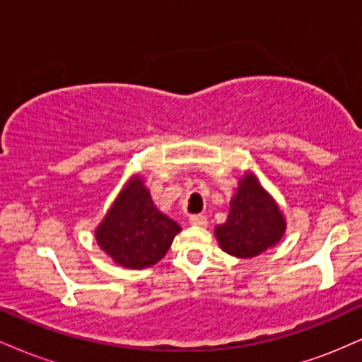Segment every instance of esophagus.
I'll use <instances>...</instances> for the list:
<instances>
[{
  "label": "esophagus",
  "mask_w": 362,
  "mask_h": 362,
  "mask_svg": "<svg viewBox=\"0 0 362 362\" xmlns=\"http://www.w3.org/2000/svg\"><path fill=\"white\" fill-rule=\"evenodd\" d=\"M190 224H192V226H201V228H204V226H207V218L204 214H194V216H190Z\"/></svg>",
  "instance_id": "esophagus-1"
}]
</instances>
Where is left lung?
<instances>
[{"label": "left lung", "mask_w": 362, "mask_h": 362, "mask_svg": "<svg viewBox=\"0 0 362 362\" xmlns=\"http://www.w3.org/2000/svg\"><path fill=\"white\" fill-rule=\"evenodd\" d=\"M284 231L286 219L277 202L253 173H247L230 201L228 219L216 226L214 235L226 253L252 259L279 243Z\"/></svg>", "instance_id": "left-lung-1"}]
</instances>
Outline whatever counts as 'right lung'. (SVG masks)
I'll return each mask as SVG.
<instances>
[{"mask_svg": "<svg viewBox=\"0 0 362 362\" xmlns=\"http://www.w3.org/2000/svg\"><path fill=\"white\" fill-rule=\"evenodd\" d=\"M182 228L158 211L143 178H129L95 230L98 247L127 269L151 267L168 252Z\"/></svg>", "mask_w": 362, "mask_h": 362, "instance_id": "1", "label": "right lung"}]
</instances>
